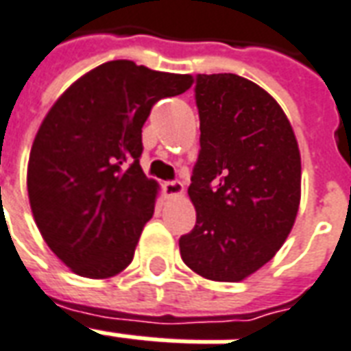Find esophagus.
<instances>
[{
	"mask_svg": "<svg viewBox=\"0 0 351 351\" xmlns=\"http://www.w3.org/2000/svg\"><path fill=\"white\" fill-rule=\"evenodd\" d=\"M164 193L173 199V197H182L184 195V186H182V182H165L164 184Z\"/></svg>",
	"mask_w": 351,
	"mask_h": 351,
	"instance_id": "34e87169",
	"label": "esophagus"
}]
</instances>
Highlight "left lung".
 Listing matches in <instances>:
<instances>
[{
  "label": "left lung",
  "instance_id": "left-lung-1",
  "mask_svg": "<svg viewBox=\"0 0 351 351\" xmlns=\"http://www.w3.org/2000/svg\"><path fill=\"white\" fill-rule=\"evenodd\" d=\"M200 154L187 195L197 224L184 263L211 282H243L269 263L296 221L298 141L271 93L234 73L199 75Z\"/></svg>",
  "mask_w": 351,
  "mask_h": 351
}]
</instances>
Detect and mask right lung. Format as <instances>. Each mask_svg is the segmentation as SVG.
<instances>
[{
	"instance_id": "1",
	"label": "right lung",
	"mask_w": 351,
	"mask_h": 351,
	"mask_svg": "<svg viewBox=\"0 0 351 351\" xmlns=\"http://www.w3.org/2000/svg\"><path fill=\"white\" fill-rule=\"evenodd\" d=\"M191 84V75L112 60L75 80L45 114L27 193L40 234L71 272L106 280L130 265L160 189L140 165L141 128L152 104Z\"/></svg>"
}]
</instances>
